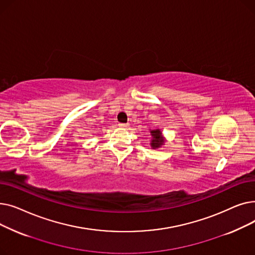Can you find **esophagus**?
Listing matches in <instances>:
<instances>
[{
  "label": "esophagus",
  "mask_w": 255,
  "mask_h": 255,
  "mask_svg": "<svg viewBox=\"0 0 255 255\" xmlns=\"http://www.w3.org/2000/svg\"><path fill=\"white\" fill-rule=\"evenodd\" d=\"M119 126H120L121 128H126L128 125H127V124H124V123H121V124H119Z\"/></svg>",
  "instance_id": "34e87169"
}]
</instances>
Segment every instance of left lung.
Returning a JSON list of instances; mask_svg holds the SVG:
<instances>
[{
	"instance_id": "obj_1",
	"label": "left lung",
	"mask_w": 255,
	"mask_h": 255,
	"mask_svg": "<svg viewBox=\"0 0 255 255\" xmlns=\"http://www.w3.org/2000/svg\"><path fill=\"white\" fill-rule=\"evenodd\" d=\"M151 133H152V136H153V139H152V142H151L152 148L153 149L159 148V146L163 144V142H164V140L161 136V131H160V130H153V131H151Z\"/></svg>"
}]
</instances>
